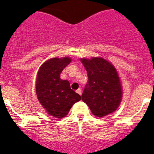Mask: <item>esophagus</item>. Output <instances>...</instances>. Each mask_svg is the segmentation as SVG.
<instances>
[{
	"label": "esophagus",
	"mask_w": 154,
	"mask_h": 154,
	"mask_svg": "<svg viewBox=\"0 0 154 154\" xmlns=\"http://www.w3.org/2000/svg\"><path fill=\"white\" fill-rule=\"evenodd\" d=\"M76 92H77L78 94H80V95H81V94H82L81 88H78V89H77V91H76Z\"/></svg>",
	"instance_id": "esophagus-1"
}]
</instances>
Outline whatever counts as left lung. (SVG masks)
Wrapping results in <instances>:
<instances>
[{"mask_svg":"<svg viewBox=\"0 0 154 154\" xmlns=\"http://www.w3.org/2000/svg\"><path fill=\"white\" fill-rule=\"evenodd\" d=\"M87 71L88 82L82 94V100L97 117L113 112L122 100L120 80L114 66L98 57L82 59Z\"/></svg>","mask_w":154,"mask_h":154,"instance_id":"1","label":"left lung"}]
</instances>
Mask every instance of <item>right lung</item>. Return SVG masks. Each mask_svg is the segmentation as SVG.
<instances>
[{"label": "right lung", "instance_id": "1", "mask_svg": "<svg viewBox=\"0 0 154 154\" xmlns=\"http://www.w3.org/2000/svg\"><path fill=\"white\" fill-rule=\"evenodd\" d=\"M71 61L68 57L52 58L40 67L37 74L35 91L38 101L48 114L57 119L65 117L71 106L81 100L80 94L71 89L69 82L60 77Z\"/></svg>", "mask_w": 154, "mask_h": 154}]
</instances>
